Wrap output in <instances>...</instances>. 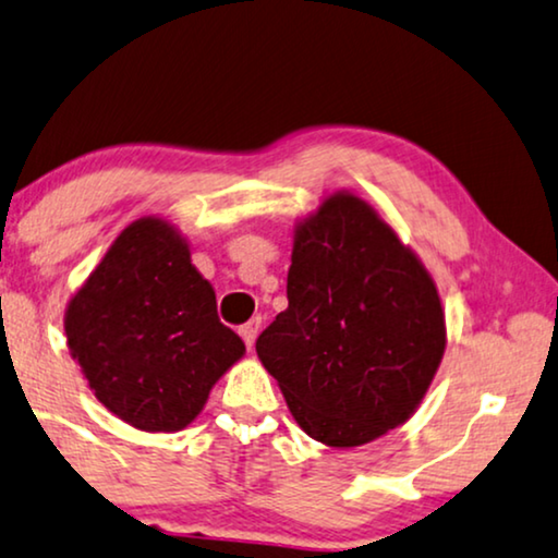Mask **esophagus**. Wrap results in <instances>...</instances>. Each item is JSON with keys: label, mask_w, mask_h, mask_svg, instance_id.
<instances>
[{"label": "esophagus", "mask_w": 558, "mask_h": 558, "mask_svg": "<svg viewBox=\"0 0 558 558\" xmlns=\"http://www.w3.org/2000/svg\"><path fill=\"white\" fill-rule=\"evenodd\" d=\"M259 329H263V316H252L247 324L242 326L240 329V333H242V339H244V344L247 347H252L255 344V339H257V333H259Z\"/></svg>", "instance_id": "obj_1"}]
</instances>
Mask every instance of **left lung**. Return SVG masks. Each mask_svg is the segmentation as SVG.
I'll return each mask as SVG.
<instances>
[{
  "label": "left lung",
  "instance_id": "8db88e82",
  "mask_svg": "<svg viewBox=\"0 0 558 558\" xmlns=\"http://www.w3.org/2000/svg\"><path fill=\"white\" fill-rule=\"evenodd\" d=\"M444 347L434 280L373 206L341 191L295 227L288 308L255 349L311 439L360 447L405 423Z\"/></svg>",
  "mask_w": 558,
  "mask_h": 558
}]
</instances>
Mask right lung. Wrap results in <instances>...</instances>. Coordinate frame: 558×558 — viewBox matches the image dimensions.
I'll list each match as a JSON object with an SVG mask.
<instances>
[{"mask_svg":"<svg viewBox=\"0 0 558 558\" xmlns=\"http://www.w3.org/2000/svg\"><path fill=\"white\" fill-rule=\"evenodd\" d=\"M65 337L99 403L140 430L189 426L244 354L189 244L155 217L107 250L65 308Z\"/></svg>","mask_w":558,"mask_h":558,"instance_id":"right-lung-1","label":"right lung"}]
</instances>
